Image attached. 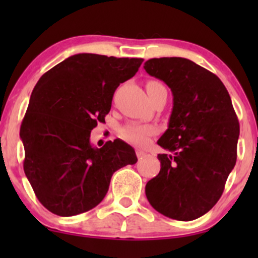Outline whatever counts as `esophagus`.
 I'll list each match as a JSON object with an SVG mask.
<instances>
[{
    "label": "esophagus",
    "mask_w": 258,
    "mask_h": 258,
    "mask_svg": "<svg viewBox=\"0 0 258 258\" xmlns=\"http://www.w3.org/2000/svg\"><path fill=\"white\" fill-rule=\"evenodd\" d=\"M136 154H137L138 159H143L144 156H146V153H144L143 150H141V149H137V152H136Z\"/></svg>",
    "instance_id": "34e87169"
}]
</instances>
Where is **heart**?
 <instances>
[{
  "label": "heart",
  "instance_id": "b5f03b06",
  "mask_svg": "<svg viewBox=\"0 0 258 258\" xmlns=\"http://www.w3.org/2000/svg\"><path fill=\"white\" fill-rule=\"evenodd\" d=\"M164 87L160 82L149 81L147 84V91H154L158 88ZM155 133V128L153 126H141V125H127L122 128V136L127 141L133 142L136 144L146 143L149 136Z\"/></svg>",
  "mask_w": 258,
  "mask_h": 258
}]
</instances>
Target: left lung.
<instances>
[{
  "instance_id": "obj_1",
  "label": "left lung",
  "mask_w": 258,
  "mask_h": 258,
  "mask_svg": "<svg viewBox=\"0 0 258 258\" xmlns=\"http://www.w3.org/2000/svg\"><path fill=\"white\" fill-rule=\"evenodd\" d=\"M150 76L171 88L173 108L158 144L161 168L146 185L156 211L177 221H193L220 200L235 166L239 121L227 88L215 74L179 57L144 63Z\"/></svg>"
}]
</instances>
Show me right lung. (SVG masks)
Segmentation results:
<instances>
[{
	"label": "right lung",
	"mask_w": 258,
	"mask_h": 258,
	"mask_svg": "<svg viewBox=\"0 0 258 258\" xmlns=\"http://www.w3.org/2000/svg\"><path fill=\"white\" fill-rule=\"evenodd\" d=\"M142 58L79 53L41 76L20 126L24 172L40 203L63 217L96 207L112 173L137 162L135 149L115 139L91 144V131L104 122L114 92L138 72Z\"/></svg>",
	"instance_id": "1"
}]
</instances>
